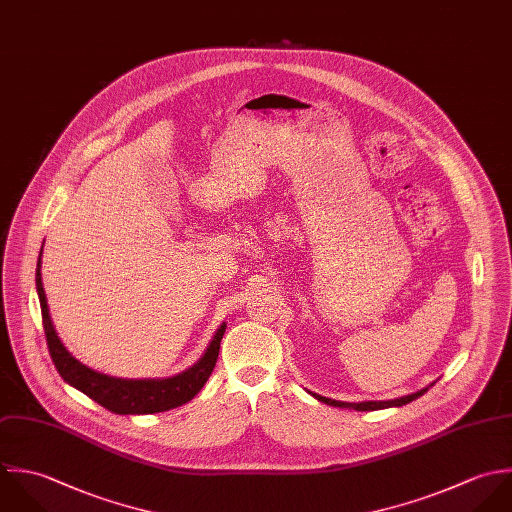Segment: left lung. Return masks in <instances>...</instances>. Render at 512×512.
Instances as JSON below:
<instances>
[{
	"label": "left lung",
	"mask_w": 512,
	"mask_h": 512,
	"mask_svg": "<svg viewBox=\"0 0 512 512\" xmlns=\"http://www.w3.org/2000/svg\"><path fill=\"white\" fill-rule=\"evenodd\" d=\"M425 392H427V388H423V390H419V392H415V394H411V396L398 398V400H388V402H362V404H346V402H336V400H330V398H322V396H318V394H312V396H314L318 402H324V404H328V406H334V408H354L358 409V411H374V409L392 408V406H404V404L413 402L415 398L423 396Z\"/></svg>",
	"instance_id": "8db88e82"
}]
</instances>
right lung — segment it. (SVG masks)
<instances>
[{"label": "right lung", "instance_id": "add662e5", "mask_svg": "<svg viewBox=\"0 0 512 512\" xmlns=\"http://www.w3.org/2000/svg\"><path fill=\"white\" fill-rule=\"evenodd\" d=\"M35 283H37V295L41 303V316H43V330L49 346V354L53 358V364L61 378L71 384L73 388L81 390L85 396L101 404L103 408L120 413V415H136V413H158L168 409L180 408L194 400V396L204 388L209 374L215 368L217 354H219V342L225 332V324L219 326L213 340L209 342L202 360L186 370L184 374H178L174 378L166 380H120L99 374L79 360L71 356V352L63 346L59 340L55 326L49 316L47 297L41 281V255L37 261L35 271Z\"/></svg>", "mask_w": 512, "mask_h": 512}]
</instances>
